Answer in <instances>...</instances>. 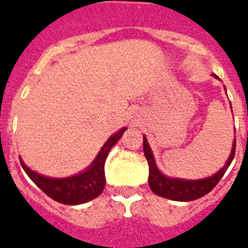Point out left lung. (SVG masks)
<instances>
[{"mask_svg": "<svg viewBox=\"0 0 248 248\" xmlns=\"http://www.w3.org/2000/svg\"><path fill=\"white\" fill-rule=\"evenodd\" d=\"M235 142L237 141L234 140L232 154H230L226 165L217 174L210 176V178H206V179L183 180L167 178L158 170L150 146L144 137V154L145 158L148 159L149 165V187L158 196L175 200V202H192V200L205 196L206 193H209L218 184L221 178L228 170V167L230 166L232 158L235 155Z\"/></svg>", "mask_w": 248, "mask_h": 248, "instance_id": "obj_1", "label": "left lung"}]
</instances>
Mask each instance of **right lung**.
I'll use <instances>...</instances> for the list:
<instances>
[{"label":"right lung","instance_id":"right-lung-1","mask_svg":"<svg viewBox=\"0 0 248 248\" xmlns=\"http://www.w3.org/2000/svg\"><path fill=\"white\" fill-rule=\"evenodd\" d=\"M126 128H123L116 135L111 136L108 141L100 149L98 157L93 162L86 171L64 179H52L31 171L20 159V165L29 175L30 179L36 184L46 196L53 199L55 202L66 204V205H78L95 199L103 192L106 178H104V162L108 155L109 150L119 140Z\"/></svg>","mask_w":248,"mask_h":248}]
</instances>
